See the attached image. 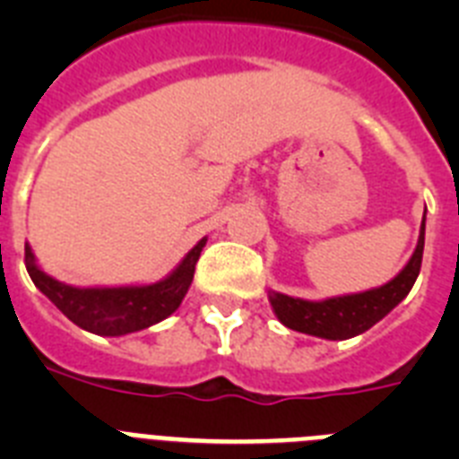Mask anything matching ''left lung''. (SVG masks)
I'll list each match as a JSON object with an SVG mask.
<instances>
[{"mask_svg":"<svg viewBox=\"0 0 459 459\" xmlns=\"http://www.w3.org/2000/svg\"><path fill=\"white\" fill-rule=\"evenodd\" d=\"M425 246V218L420 227L419 246L413 250L409 264L404 266L388 285L379 290L363 291V294L338 296L328 301H301L291 296L271 291V306L275 315L287 328H294L299 333L317 335L326 340H347L359 333H366L368 328L375 326L379 319H384L404 296L411 291L413 282L420 273V262H423Z\"/></svg>","mask_w":459,"mask_h":459,"instance_id":"1","label":"left lung"}]
</instances>
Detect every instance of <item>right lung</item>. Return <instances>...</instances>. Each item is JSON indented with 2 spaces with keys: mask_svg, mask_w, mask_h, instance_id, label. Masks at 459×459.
I'll return each instance as SVG.
<instances>
[{
  "mask_svg": "<svg viewBox=\"0 0 459 459\" xmlns=\"http://www.w3.org/2000/svg\"><path fill=\"white\" fill-rule=\"evenodd\" d=\"M206 238H202L184 257L179 269L156 285L144 287H100V290H80L64 285L46 275L34 264L30 246H24L27 273L43 294L59 310L78 324L80 328L96 335H126L163 322L184 301L186 291L195 275V264L200 259Z\"/></svg>",
  "mask_w": 459,
  "mask_h": 459,
  "instance_id": "obj_1",
  "label": "right lung"
}]
</instances>
